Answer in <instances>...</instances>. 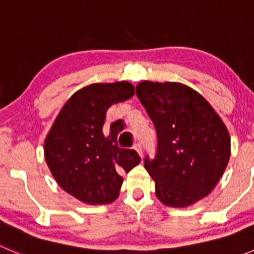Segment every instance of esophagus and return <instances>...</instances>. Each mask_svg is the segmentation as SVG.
Instances as JSON below:
<instances>
[{
	"mask_svg": "<svg viewBox=\"0 0 254 254\" xmlns=\"http://www.w3.org/2000/svg\"><path fill=\"white\" fill-rule=\"evenodd\" d=\"M134 148H135V150L137 151V153H139V155L141 156V157H142V155H143V151H142V146H141V143L136 142V143H135V145H134Z\"/></svg>",
	"mask_w": 254,
	"mask_h": 254,
	"instance_id": "34e87169",
	"label": "esophagus"
}]
</instances>
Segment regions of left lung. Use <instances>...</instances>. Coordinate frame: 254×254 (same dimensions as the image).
Segmentation results:
<instances>
[{
	"label": "left lung",
	"mask_w": 254,
	"mask_h": 254,
	"mask_svg": "<svg viewBox=\"0 0 254 254\" xmlns=\"http://www.w3.org/2000/svg\"><path fill=\"white\" fill-rule=\"evenodd\" d=\"M136 96L153 122L157 147L143 165L166 205L183 207L207 195L230 158L226 127L203 96L177 82L143 81Z\"/></svg>",
	"instance_id": "left-lung-1"
}]
</instances>
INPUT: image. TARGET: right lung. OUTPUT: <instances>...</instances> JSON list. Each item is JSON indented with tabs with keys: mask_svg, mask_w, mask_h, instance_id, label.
Listing matches in <instances>:
<instances>
[{
	"mask_svg": "<svg viewBox=\"0 0 254 254\" xmlns=\"http://www.w3.org/2000/svg\"><path fill=\"white\" fill-rule=\"evenodd\" d=\"M134 96L129 82L94 83L79 89L56 118L45 140V160L59 186L87 204L117 199L123 172L141 158L135 150L120 148L122 120L104 127L107 111Z\"/></svg>",
	"mask_w": 254,
	"mask_h": 254,
	"instance_id": "obj_1",
	"label": "right lung"
}]
</instances>
